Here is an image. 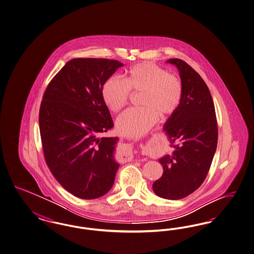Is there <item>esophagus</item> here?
<instances>
[{
    "instance_id": "34e87169",
    "label": "esophagus",
    "mask_w": 254,
    "mask_h": 254,
    "mask_svg": "<svg viewBox=\"0 0 254 254\" xmlns=\"http://www.w3.org/2000/svg\"><path fill=\"white\" fill-rule=\"evenodd\" d=\"M131 149V147H127V150H130ZM124 154H125V153H124ZM126 154H127V153H126Z\"/></svg>"
}]
</instances>
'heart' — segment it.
I'll use <instances>...</instances> for the list:
<instances>
[{
	"label": "heart",
	"instance_id": "heart-1",
	"mask_svg": "<svg viewBox=\"0 0 254 254\" xmlns=\"http://www.w3.org/2000/svg\"><path fill=\"white\" fill-rule=\"evenodd\" d=\"M140 91L139 104L143 107L128 109L117 119V128L124 136H142L157 122L159 115L174 114L183 100L184 85L180 77L161 66L142 62L127 70L125 81L109 77L101 96L108 109L117 113L128 103L131 92Z\"/></svg>",
	"mask_w": 254,
	"mask_h": 254
}]
</instances>
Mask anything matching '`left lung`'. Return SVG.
Masks as SVG:
<instances>
[{
    "mask_svg": "<svg viewBox=\"0 0 254 254\" xmlns=\"http://www.w3.org/2000/svg\"><path fill=\"white\" fill-rule=\"evenodd\" d=\"M168 62L180 70L184 95L164 127L174 151L159 160L164 172L153 190L162 198L177 200L194 192L207 177L217 148L218 124L211 94L202 77L183 60Z\"/></svg>",
    "mask_w": 254,
    "mask_h": 254,
    "instance_id": "1",
    "label": "left lung"
}]
</instances>
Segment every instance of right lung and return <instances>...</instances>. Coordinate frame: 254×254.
I'll use <instances>...</instances> for the list:
<instances>
[{
    "label": "right lung",
    "instance_id": "add662e5",
    "mask_svg": "<svg viewBox=\"0 0 254 254\" xmlns=\"http://www.w3.org/2000/svg\"><path fill=\"white\" fill-rule=\"evenodd\" d=\"M122 66L115 60L73 59L50 81L41 102L46 164L62 187L82 199L102 196L115 183L118 138H101L114 127L101 88Z\"/></svg>",
    "mask_w": 254,
    "mask_h": 254
}]
</instances>
